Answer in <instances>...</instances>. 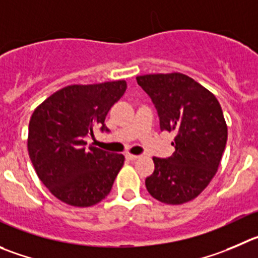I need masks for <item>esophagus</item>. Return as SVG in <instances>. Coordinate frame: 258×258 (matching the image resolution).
<instances>
[{
    "instance_id": "34e87169",
    "label": "esophagus",
    "mask_w": 258,
    "mask_h": 258,
    "mask_svg": "<svg viewBox=\"0 0 258 258\" xmlns=\"http://www.w3.org/2000/svg\"><path fill=\"white\" fill-rule=\"evenodd\" d=\"M125 157H126L129 161H136V159L139 158V156H137V154H131V153H127Z\"/></svg>"
}]
</instances>
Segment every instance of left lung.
Returning <instances> with one entry per match:
<instances>
[{"mask_svg": "<svg viewBox=\"0 0 258 258\" xmlns=\"http://www.w3.org/2000/svg\"><path fill=\"white\" fill-rule=\"evenodd\" d=\"M137 82L153 101L161 131L175 134L172 156L153 157L147 190L164 204L187 203L209 185L222 161L228 127L219 101L182 73L138 76Z\"/></svg>", "mask_w": 258, "mask_h": 258, "instance_id": "8db88e82", "label": "left lung"}]
</instances>
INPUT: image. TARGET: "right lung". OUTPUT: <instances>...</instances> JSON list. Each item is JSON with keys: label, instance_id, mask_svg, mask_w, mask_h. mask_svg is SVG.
I'll list each match as a JSON object with an SVG mask.
<instances>
[{"label": "right lung", "instance_id": "1", "mask_svg": "<svg viewBox=\"0 0 258 258\" xmlns=\"http://www.w3.org/2000/svg\"><path fill=\"white\" fill-rule=\"evenodd\" d=\"M126 82L71 85L44 100L29 122L28 151L41 182L68 205L87 208L111 191L124 164L122 154L87 146L94 131L109 132L105 117Z\"/></svg>", "mask_w": 258, "mask_h": 258}]
</instances>
